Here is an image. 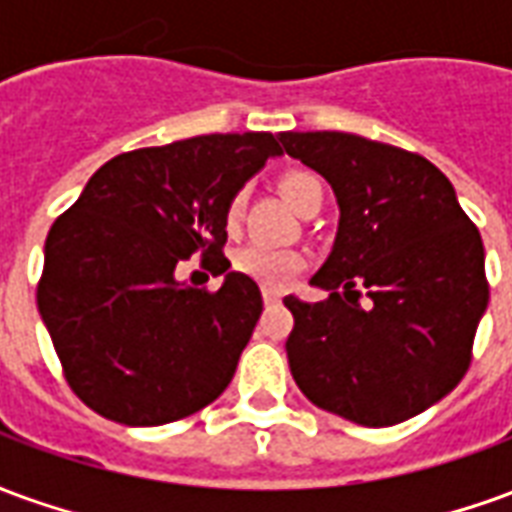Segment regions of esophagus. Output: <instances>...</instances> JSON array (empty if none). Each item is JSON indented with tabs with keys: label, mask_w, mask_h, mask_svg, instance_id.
Listing matches in <instances>:
<instances>
[{
	"label": "esophagus",
	"mask_w": 512,
	"mask_h": 512,
	"mask_svg": "<svg viewBox=\"0 0 512 512\" xmlns=\"http://www.w3.org/2000/svg\"><path fill=\"white\" fill-rule=\"evenodd\" d=\"M279 299H282V290L263 288V301H266V304H277Z\"/></svg>",
	"instance_id": "esophagus-1"
}]
</instances>
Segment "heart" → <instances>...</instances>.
Instances as JSON below:
<instances>
[{
	"instance_id": "b5f03b06",
	"label": "heart",
	"mask_w": 512,
	"mask_h": 512,
	"mask_svg": "<svg viewBox=\"0 0 512 512\" xmlns=\"http://www.w3.org/2000/svg\"><path fill=\"white\" fill-rule=\"evenodd\" d=\"M279 189L285 194V200L299 211L301 205L310 200L315 191H323V186L321 180L312 178L307 172H293V175L282 178ZM244 200V191H238L233 200H230V205H227V222L235 224L241 219ZM235 268L249 279L266 285V288H285V285H290L293 279L299 277V271L304 268V257L299 252H293V249H277V246L252 241V244L241 246L235 252Z\"/></svg>"
}]
</instances>
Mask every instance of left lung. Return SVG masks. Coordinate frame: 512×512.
<instances>
[{"instance_id":"1","label":"left lung","mask_w":512,"mask_h":512,"mask_svg":"<svg viewBox=\"0 0 512 512\" xmlns=\"http://www.w3.org/2000/svg\"><path fill=\"white\" fill-rule=\"evenodd\" d=\"M279 142L332 186L340 208L332 252L310 279L329 299H285L293 381L365 428L417 417L472 362L488 307L483 238L428 158L343 131H285Z\"/></svg>"}]
</instances>
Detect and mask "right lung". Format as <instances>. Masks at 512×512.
Instances as JSON below:
<instances>
[{
    "label": "right lung",
    "instance_id": "right-lung-1",
    "mask_svg": "<svg viewBox=\"0 0 512 512\" xmlns=\"http://www.w3.org/2000/svg\"><path fill=\"white\" fill-rule=\"evenodd\" d=\"M282 147L268 131L202 134L106 161L43 249L38 310L76 395L131 428L200 411L233 381L263 312L255 279L227 271V205ZM202 251L216 294L174 277Z\"/></svg>",
    "mask_w": 512,
    "mask_h": 512
}]
</instances>
